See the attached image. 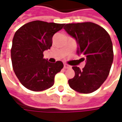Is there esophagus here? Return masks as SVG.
Segmentation results:
<instances>
[{"instance_id": "34e87169", "label": "esophagus", "mask_w": 122, "mask_h": 122, "mask_svg": "<svg viewBox=\"0 0 122 122\" xmlns=\"http://www.w3.org/2000/svg\"><path fill=\"white\" fill-rule=\"evenodd\" d=\"M63 68H71V66H70L69 65L66 64V63H64V64H63Z\"/></svg>"}]
</instances>
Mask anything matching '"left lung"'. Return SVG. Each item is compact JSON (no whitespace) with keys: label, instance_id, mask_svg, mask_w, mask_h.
Here are the masks:
<instances>
[{"label":"left lung","instance_id":"1","mask_svg":"<svg viewBox=\"0 0 122 122\" xmlns=\"http://www.w3.org/2000/svg\"><path fill=\"white\" fill-rule=\"evenodd\" d=\"M63 29L78 44L77 54L85 60V67L73 66L75 76L68 80L69 86L81 93L97 90L106 81L113 62V46L110 35L93 22L66 24Z\"/></svg>","mask_w":122,"mask_h":122}]
</instances>
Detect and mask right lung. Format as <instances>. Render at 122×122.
<instances>
[{
  "label": "right lung",
  "mask_w": 122,
  "mask_h": 122,
  "mask_svg": "<svg viewBox=\"0 0 122 122\" xmlns=\"http://www.w3.org/2000/svg\"><path fill=\"white\" fill-rule=\"evenodd\" d=\"M64 25L36 20L24 25L15 32L11 49L12 68L26 88L42 91L54 85V77L63 64L60 61L49 62L43 58V52L50 49L54 35Z\"/></svg>",
  "instance_id": "1"
}]
</instances>
